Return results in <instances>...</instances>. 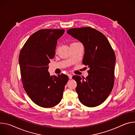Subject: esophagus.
I'll return each mask as SVG.
<instances>
[{"mask_svg":"<svg viewBox=\"0 0 135 135\" xmlns=\"http://www.w3.org/2000/svg\"><path fill=\"white\" fill-rule=\"evenodd\" d=\"M68 78L69 79H72V75L70 74H68Z\"/></svg>","mask_w":135,"mask_h":135,"instance_id":"esophagus-1","label":"esophagus"}]
</instances>
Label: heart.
<instances>
[{
	"instance_id": "1",
	"label": "heart",
	"mask_w": 135,
	"mask_h": 135,
	"mask_svg": "<svg viewBox=\"0 0 135 135\" xmlns=\"http://www.w3.org/2000/svg\"><path fill=\"white\" fill-rule=\"evenodd\" d=\"M76 43H72L71 44H76Z\"/></svg>"
}]
</instances>
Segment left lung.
<instances>
[{"label": "left lung", "instance_id": "1", "mask_svg": "<svg viewBox=\"0 0 135 135\" xmlns=\"http://www.w3.org/2000/svg\"><path fill=\"white\" fill-rule=\"evenodd\" d=\"M67 33L81 42L84 47L83 64L88 66V76L82 78L74 75L76 91L80 102L93 107L102 104L111 92L114 81L116 58L105 36L90 27L72 28Z\"/></svg>", "mask_w": 135, "mask_h": 135}]
</instances>
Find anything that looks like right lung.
<instances>
[{
    "mask_svg": "<svg viewBox=\"0 0 135 135\" xmlns=\"http://www.w3.org/2000/svg\"><path fill=\"white\" fill-rule=\"evenodd\" d=\"M63 29H42L31 35L19 55L23 88L31 100L44 108L58 104L68 77L65 74L50 76L49 64L55 55L57 41Z\"/></svg>",
    "mask_w": 135,
    "mask_h": 135,
    "instance_id": "add662e5",
    "label": "right lung"
}]
</instances>
